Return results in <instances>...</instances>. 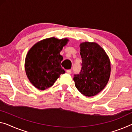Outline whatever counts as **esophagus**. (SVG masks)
<instances>
[{
    "label": "esophagus",
    "mask_w": 132,
    "mask_h": 132,
    "mask_svg": "<svg viewBox=\"0 0 132 132\" xmlns=\"http://www.w3.org/2000/svg\"><path fill=\"white\" fill-rule=\"evenodd\" d=\"M66 72L67 73V74H71V70H66Z\"/></svg>",
    "instance_id": "esophagus-1"
}]
</instances>
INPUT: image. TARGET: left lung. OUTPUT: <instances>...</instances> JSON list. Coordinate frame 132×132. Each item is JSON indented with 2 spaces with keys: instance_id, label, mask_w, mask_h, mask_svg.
Instances as JSON below:
<instances>
[{
  "instance_id": "obj_1",
  "label": "left lung",
  "mask_w": 132,
  "mask_h": 132,
  "mask_svg": "<svg viewBox=\"0 0 132 132\" xmlns=\"http://www.w3.org/2000/svg\"><path fill=\"white\" fill-rule=\"evenodd\" d=\"M80 47L82 68L80 74L74 75L75 86L84 96H96L109 81L110 61L103 48L96 42H82Z\"/></svg>"
}]
</instances>
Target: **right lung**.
Masks as SVG:
<instances>
[{"label":"right lung","mask_w":132,"mask_h":132,"mask_svg":"<svg viewBox=\"0 0 132 132\" xmlns=\"http://www.w3.org/2000/svg\"><path fill=\"white\" fill-rule=\"evenodd\" d=\"M68 40L67 38H46L36 43L28 52L25 62L26 74L36 88L44 90L50 88L61 74L65 72L61 66L63 57L60 52Z\"/></svg>","instance_id":"right-lung-1"}]
</instances>
